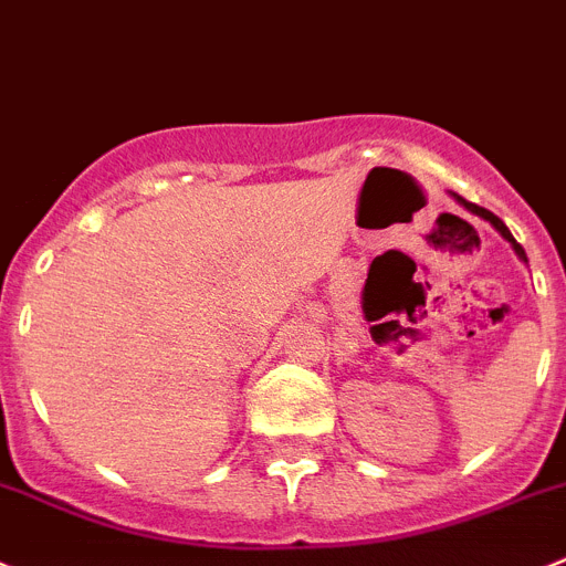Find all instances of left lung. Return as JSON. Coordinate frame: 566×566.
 <instances>
[{
	"label": "left lung",
	"mask_w": 566,
	"mask_h": 566,
	"mask_svg": "<svg viewBox=\"0 0 566 566\" xmlns=\"http://www.w3.org/2000/svg\"><path fill=\"white\" fill-rule=\"evenodd\" d=\"M455 198H458V200H461V203H463V206H467V209H469V211H474V214H480V218H483V220H489V223H491V226H494V229H497V231H500V234H503V237H505V240H509V242H511V245H514L516 256H520V259H525V262H527V256H525V251H522V245H520V242H516V240H514V237H511V231H509V229H505V223H503V220H500V218H497V214H491V211H489V209H483V206H478V203H469V200H467V198H461V195H455Z\"/></svg>",
	"instance_id": "obj_1"
}]
</instances>
